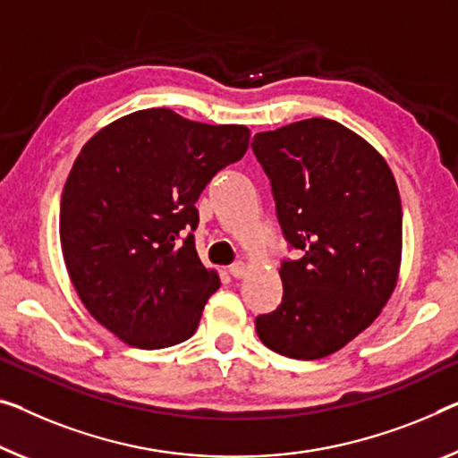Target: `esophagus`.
Wrapping results in <instances>:
<instances>
[{
  "label": "esophagus",
  "instance_id": "obj_1",
  "mask_svg": "<svg viewBox=\"0 0 458 458\" xmlns=\"http://www.w3.org/2000/svg\"><path fill=\"white\" fill-rule=\"evenodd\" d=\"M229 274H231V276H233V278H243L245 274H248V264L239 259V262H235L233 266H231Z\"/></svg>",
  "mask_w": 458,
  "mask_h": 458
}]
</instances>
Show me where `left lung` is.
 <instances>
[{"label": "left lung", "mask_w": 458, "mask_h": 458, "mask_svg": "<svg viewBox=\"0 0 458 458\" xmlns=\"http://www.w3.org/2000/svg\"><path fill=\"white\" fill-rule=\"evenodd\" d=\"M251 149L270 180L283 235L301 250L280 266L283 302L256 318V332L278 354L318 360L364 332L395 291V178L375 147L329 118L258 132Z\"/></svg>", "instance_id": "1"}]
</instances>
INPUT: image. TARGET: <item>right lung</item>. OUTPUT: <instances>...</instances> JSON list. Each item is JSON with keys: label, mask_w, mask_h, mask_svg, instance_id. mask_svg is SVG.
<instances>
[{"label": "right lung", "mask_w": 458, "mask_h": 458, "mask_svg": "<svg viewBox=\"0 0 458 458\" xmlns=\"http://www.w3.org/2000/svg\"><path fill=\"white\" fill-rule=\"evenodd\" d=\"M248 145V126L170 108L132 112L83 145L61 196L63 259L91 318L129 346H175L199 327L221 280L196 253L194 205Z\"/></svg>", "instance_id": "add662e5"}]
</instances>
